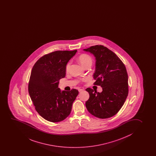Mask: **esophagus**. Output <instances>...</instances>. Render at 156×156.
<instances>
[{"label": "esophagus", "instance_id": "1", "mask_svg": "<svg viewBox=\"0 0 156 156\" xmlns=\"http://www.w3.org/2000/svg\"><path fill=\"white\" fill-rule=\"evenodd\" d=\"M79 90V92H82V91H83L84 90H83V89H81V88H79V90Z\"/></svg>", "mask_w": 156, "mask_h": 156}]
</instances>
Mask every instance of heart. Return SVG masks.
I'll return each mask as SVG.
<instances>
[{"label": "heart", "instance_id": "b5f03b06", "mask_svg": "<svg viewBox=\"0 0 156 156\" xmlns=\"http://www.w3.org/2000/svg\"><path fill=\"white\" fill-rule=\"evenodd\" d=\"M78 60L80 63L81 66L84 68H85L86 66H90L92 64V58H91L90 56H89L87 54H81L79 56ZM70 63H68L66 66V71L68 72L69 70L70 69Z\"/></svg>", "mask_w": 156, "mask_h": 156}]
</instances>
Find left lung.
<instances>
[{"mask_svg": "<svg viewBox=\"0 0 156 156\" xmlns=\"http://www.w3.org/2000/svg\"><path fill=\"white\" fill-rule=\"evenodd\" d=\"M95 57L94 85L102 88L101 92L92 88L86 102L89 113L97 118L107 119L115 115L123 105L128 94V77L126 68L119 57L103 45L92 46L83 49Z\"/></svg>", "mask_w": 156, "mask_h": 156, "instance_id": "obj_1", "label": "left lung"}]
</instances>
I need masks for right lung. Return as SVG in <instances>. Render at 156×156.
Instances as JSON below:
<instances>
[{"label":"right lung","instance_id":"right-lung-1","mask_svg":"<svg viewBox=\"0 0 156 156\" xmlns=\"http://www.w3.org/2000/svg\"><path fill=\"white\" fill-rule=\"evenodd\" d=\"M77 50L56 51L45 55L32 69L28 84L30 99L39 115L52 122L62 121L70 115L78 90H61L59 80L66 76V66Z\"/></svg>","mask_w":156,"mask_h":156}]
</instances>
